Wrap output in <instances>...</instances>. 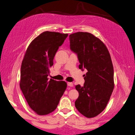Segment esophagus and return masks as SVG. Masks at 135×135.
<instances>
[{
    "instance_id": "obj_1",
    "label": "esophagus",
    "mask_w": 135,
    "mask_h": 135,
    "mask_svg": "<svg viewBox=\"0 0 135 135\" xmlns=\"http://www.w3.org/2000/svg\"><path fill=\"white\" fill-rule=\"evenodd\" d=\"M67 85L69 86H73V83H70V82H68L67 83Z\"/></svg>"
}]
</instances>
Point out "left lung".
Returning a JSON list of instances; mask_svg holds the SVG:
<instances>
[{
	"label": "left lung",
	"instance_id": "left-lung-1",
	"mask_svg": "<svg viewBox=\"0 0 135 135\" xmlns=\"http://www.w3.org/2000/svg\"><path fill=\"white\" fill-rule=\"evenodd\" d=\"M69 38L70 49L80 63L79 68L88 71L84 86H75L79 93L75 107L85 117L93 118L105 109L114 88L111 58L106 46L93 34L77 32Z\"/></svg>",
	"mask_w": 135,
	"mask_h": 135
}]
</instances>
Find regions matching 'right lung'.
Returning a JSON list of instances; mask_svg holds the SVG:
<instances>
[{
  "mask_svg": "<svg viewBox=\"0 0 135 135\" xmlns=\"http://www.w3.org/2000/svg\"><path fill=\"white\" fill-rule=\"evenodd\" d=\"M68 34L44 31L31 41L20 70V87L29 107L37 114L53 112L67 88L65 81L48 78L49 68Z\"/></svg>",
  "mask_w": 135,
  "mask_h": 135,
  "instance_id": "obj_1",
  "label": "right lung"
}]
</instances>
